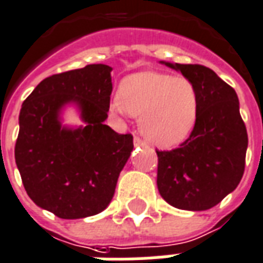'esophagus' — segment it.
Listing matches in <instances>:
<instances>
[{
	"label": "esophagus",
	"instance_id": "esophagus-1",
	"mask_svg": "<svg viewBox=\"0 0 263 263\" xmlns=\"http://www.w3.org/2000/svg\"><path fill=\"white\" fill-rule=\"evenodd\" d=\"M134 144H135L136 147H138V146H146V142L140 139V138H138V136H135V138H134Z\"/></svg>",
	"mask_w": 263,
	"mask_h": 263
}]
</instances>
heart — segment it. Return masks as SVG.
<instances>
[{
	"label": "heart",
	"mask_w": 263,
	"mask_h": 263,
	"mask_svg": "<svg viewBox=\"0 0 263 263\" xmlns=\"http://www.w3.org/2000/svg\"><path fill=\"white\" fill-rule=\"evenodd\" d=\"M198 91L191 80L144 71L128 76L120 97L110 102L117 115L140 117V132L148 142L169 147L183 142L195 127Z\"/></svg>",
	"instance_id": "b5f03b06"
}]
</instances>
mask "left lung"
<instances>
[{"label":"left lung","mask_w":263,"mask_h":263,"mask_svg":"<svg viewBox=\"0 0 263 263\" xmlns=\"http://www.w3.org/2000/svg\"><path fill=\"white\" fill-rule=\"evenodd\" d=\"M191 80L199 97L195 127L184 143L158 152L157 187L173 208L202 212L240 183L249 146L236 91L203 65L160 61Z\"/></svg>","instance_id":"1"}]
</instances>
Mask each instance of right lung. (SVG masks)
Wrapping results in <instances>:
<instances>
[{
    "instance_id": "1",
    "label": "right lung",
    "mask_w": 263,
    "mask_h": 263,
    "mask_svg": "<svg viewBox=\"0 0 263 263\" xmlns=\"http://www.w3.org/2000/svg\"><path fill=\"white\" fill-rule=\"evenodd\" d=\"M111 67L90 64L43 79L23 102L14 160L36 206L64 220L98 214L115 195L120 172L134 150L132 135L105 124ZM72 104L84 125L62 124Z\"/></svg>"
}]
</instances>
